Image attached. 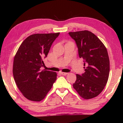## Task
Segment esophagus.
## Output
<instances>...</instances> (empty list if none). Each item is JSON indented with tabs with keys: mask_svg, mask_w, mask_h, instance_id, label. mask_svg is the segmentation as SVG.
<instances>
[{
	"mask_svg": "<svg viewBox=\"0 0 123 123\" xmlns=\"http://www.w3.org/2000/svg\"><path fill=\"white\" fill-rule=\"evenodd\" d=\"M60 74H61L62 75H66L68 74V73H64V72H60Z\"/></svg>",
	"mask_w": 123,
	"mask_h": 123,
	"instance_id": "esophagus-1",
	"label": "esophagus"
}]
</instances>
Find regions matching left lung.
<instances>
[{
    "label": "left lung",
    "instance_id": "1",
    "mask_svg": "<svg viewBox=\"0 0 123 123\" xmlns=\"http://www.w3.org/2000/svg\"><path fill=\"white\" fill-rule=\"evenodd\" d=\"M75 41L80 58L84 61L85 73L76 74L74 88L85 99L98 96L107 84L110 60L107 49L102 42L87 30L68 33Z\"/></svg>",
    "mask_w": 123,
    "mask_h": 123
}]
</instances>
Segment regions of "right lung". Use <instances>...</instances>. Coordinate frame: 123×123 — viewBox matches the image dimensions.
<instances>
[{"label":"right lung","mask_w":123,"mask_h":123,"mask_svg":"<svg viewBox=\"0 0 123 123\" xmlns=\"http://www.w3.org/2000/svg\"><path fill=\"white\" fill-rule=\"evenodd\" d=\"M60 32L35 34L23 42L14 57L13 75L23 95L31 101L44 98L56 80V72L41 70L52 44Z\"/></svg>","instance_id":"1"}]
</instances>
